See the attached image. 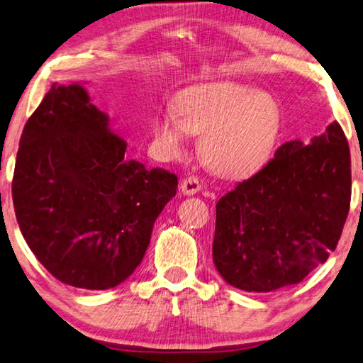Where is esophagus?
<instances>
[{"instance_id": "1", "label": "esophagus", "mask_w": 363, "mask_h": 363, "mask_svg": "<svg viewBox=\"0 0 363 363\" xmlns=\"http://www.w3.org/2000/svg\"><path fill=\"white\" fill-rule=\"evenodd\" d=\"M200 189H201V184L199 181V177L195 176L184 177L181 182V192L184 195H195L196 192H200Z\"/></svg>"}]
</instances>
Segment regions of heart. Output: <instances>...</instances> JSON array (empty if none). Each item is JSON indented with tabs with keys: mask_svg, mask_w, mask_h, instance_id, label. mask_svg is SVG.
<instances>
[{
	"mask_svg": "<svg viewBox=\"0 0 363 363\" xmlns=\"http://www.w3.org/2000/svg\"><path fill=\"white\" fill-rule=\"evenodd\" d=\"M152 127L164 154H181L190 131L201 135L200 152L211 169L225 177H245L274 152L281 109L267 91L219 81L182 91L177 111L168 109Z\"/></svg>",
	"mask_w": 363,
	"mask_h": 363,
	"instance_id": "obj_1",
	"label": "heart"
}]
</instances>
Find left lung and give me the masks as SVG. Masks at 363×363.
Instances as JSON below:
<instances>
[{"instance_id": "8db88e82", "label": "left lung", "mask_w": 363, "mask_h": 363, "mask_svg": "<svg viewBox=\"0 0 363 363\" xmlns=\"http://www.w3.org/2000/svg\"><path fill=\"white\" fill-rule=\"evenodd\" d=\"M351 203V154L338 122L305 146L289 141L216 204L213 260L246 292L298 284L324 263Z\"/></svg>"}]
</instances>
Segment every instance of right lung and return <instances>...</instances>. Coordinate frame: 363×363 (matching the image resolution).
<instances>
[{
  "instance_id": "obj_1",
  "label": "right lung",
  "mask_w": 363,
  "mask_h": 363,
  "mask_svg": "<svg viewBox=\"0 0 363 363\" xmlns=\"http://www.w3.org/2000/svg\"><path fill=\"white\" fill-rule=\"evenodd\" d=\"M82 84H54L25 123L12 200L36 259L65 284L106 291L140 265L177 176L127 160Z\"/></svg>"
}]
</instances>
